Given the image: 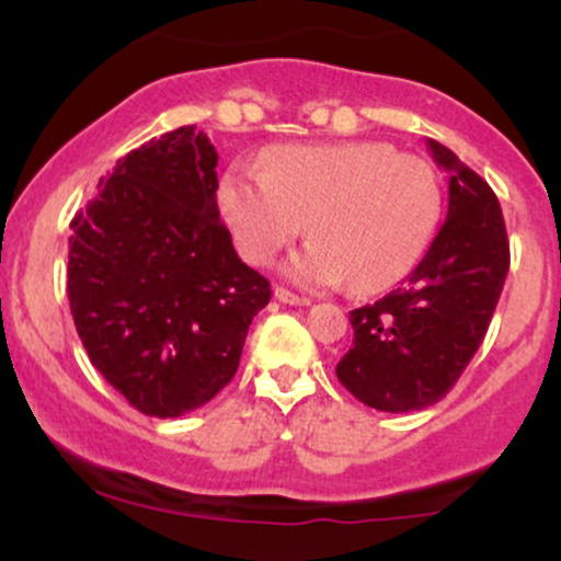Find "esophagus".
Wrapping results in <instances>:
<instances>
[{
	"label": "esophagus",
	"instance_id": "1",
	"mask_svg": "<svg viewBox=\"0 0 561 561\" xmlns=\"http://www.w3.org/2000/svg\"><path fill=\"white\" fill-rule=\"evenodd\" d=\"M274 298L279 302H285V306H308V302H311L308 298H302V295L289 293V289H285V287H276Z\"/></svg>",
	"mask_w": 561,
	"mask_h": 561
}]
</instances>
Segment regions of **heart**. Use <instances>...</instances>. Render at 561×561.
<instances>
[{"mask_svg": "<svg viewBox=\"0 0 561 561\" xmlns=\"http://www.w3.org/2000/svg\"><path fill=\"white\" fill-rule=\"evenodd\" d=\"M218 205L250 263H268L308 227L313 240L289 261L293 279L377 293L427 253L443 197L427 160L385 141H343L272 147L261 171L234 165Z\"/></svg>", "mask_w": 561, "mask_h": 561, "instance_id": "b5f03b06", "label": "heart"}]
</instances>
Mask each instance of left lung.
<instances>
[{
    "mask_svg": "<svg viewBox=\"0 0 561 561\" xmlns=\"http://www.w3.org/2000/svg\"><path fill=\"white\" fill-rule=\"evenodd\" d=\"M430 152L448 179V216L401 287L351 311L353 347L337 379L377 411L440 401L485 337L508 272L501 205L488 182L440 141Z\"/></svg>",
    "mask_w": 561,
    "mask_h": 561,
    "instance_id": "left-lung-1",
    "label": "left lung"
}]
</instances>
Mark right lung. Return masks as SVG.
<instances>
[{
	"label": "right lung",
	"instance_id": "right-lung-1",
	"mask_svg": "<svg viewBox=\"0 0 561 561\" xmlns=\"http://www.w3.org/2000/svg\"><path fill=\"white\" fill-rule=\"evenodd\" d=\"M216 165L210 139L182 126L121 158L70 221L68 300L89 362L160 420L227 388L272 300L218 218Z\"/></svg>",
	"mask_w": 561,
	"mask_h": 561
}]
</instances>
